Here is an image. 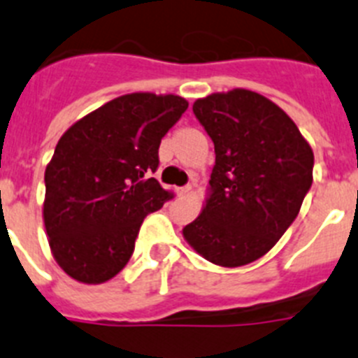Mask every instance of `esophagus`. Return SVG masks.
I'll return each mask as SVG.
<instances>
[{
	"mask_svg": "<svg viewBox=\"0 0 358 358\" xmlns=\"http://www.w3.org/2000/svg\"><path fill=\"white\" fill-rule=\"evenodd\" d=\"M176 192H177V195H179V197H186V195H188L189 192H192V185L179 186V188H176Z\"/></svg>",
	"mask_w": 358,
	"mask_h": 358,
	"instance_id": "obj_1",
	"label": "esophagus"
}]
</instances>
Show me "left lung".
<instances>
[{
	"label": "left lung",
	"instance_id": "8db88e82",
	"mask_svg": "<svg viewBox=\"0 0 358 358\" xmlns=\"http://www.w3.org/2000/svg\"><path fill=\"white\" fill-rule=\"evenodd\" d=\"M194 115L215 145L211 195L182 235L222 267L258 260L296 220L312 186L314 152L296 123L248 90L197 100Z\"/></svg>",
	"mask_w": 358,
	"mask_h": 358
}]
</instances>
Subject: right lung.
Wrapping results in <instances>:
<instances>
[{
	"mask_svg": "<svg viewBox=\"0 0 358 358\" xmlns=\"http://www.w3.org/2000/svg\"><path fill=\"white\" fill-rule=\"evenodd\" d=\"M188 109L185 98L132 93L78 120L46 166L44 226L62 271L82 283H103L134 252L143 218L173 192L152 177L163 136Z\"/></svg>",
	"mask_w": 358,
	"mask_h": 358,
	"instance_id": "add662e5",
	"label": "right lung"
}]
</instances>
